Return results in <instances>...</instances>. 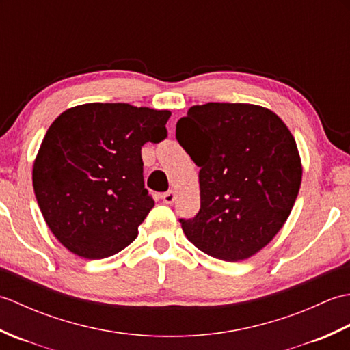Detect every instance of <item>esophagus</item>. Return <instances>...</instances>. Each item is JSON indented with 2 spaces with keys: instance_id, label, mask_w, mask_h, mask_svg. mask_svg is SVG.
Wrapping results in <instances>:
<instances>
[{
  "instance_id": "34e87169",
  "label": "esophagus",
  "mask_w": 350,
  "mask_h": 350,
  "mask_svg": "<svg viewBox=\"0 0 350 350\" xmlns=\"http://www.w3.org/2000/svg\"><path fill=\"white\" fill-rule=\"evenodd\" d=\"M174 200H176V192L174 191H167V192H163V194H162V202L163 203L171 204V203H174Z\"/></svg>"
}]
</instances>
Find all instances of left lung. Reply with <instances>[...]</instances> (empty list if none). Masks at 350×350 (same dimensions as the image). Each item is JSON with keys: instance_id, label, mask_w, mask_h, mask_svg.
Instances as JSON below:
<instances>
[{"instance_id": "obj_1", "label": "left lung", "mask_w": 350, "mask_h": 350, "mask_svg": "<svg viewBox=\"0 0 350 350\" xmlns=\"http://www.w3.org/2000/svg\"><path fill=\"white\" fill-rule=\"evenodd\" d=\"M176 138L200 167V211L185 236L226 262L254 256L288 218L302 167L296 141L271 109L209 102L188 109Z\"/></svg>"}]
</instances>
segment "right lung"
I'll return each instance as SVG.
<instances>
[{"instance_id":"add662e5","label":"right lung","mask_w":350,"mask_h":350,"mask_svg":"<svg viewBox=\"0 0 350 350\" xmlns=\"http://www.w3.org/2000/svg\"><path fill=\"white\" fill-rule=\"evenodd\" d=\"M171 113L129 103H84L58 116L33 167L44 221L73 254L105 258L128 247L154 206L141 147L167 138Z\"/></svg>"}]
</instances>
